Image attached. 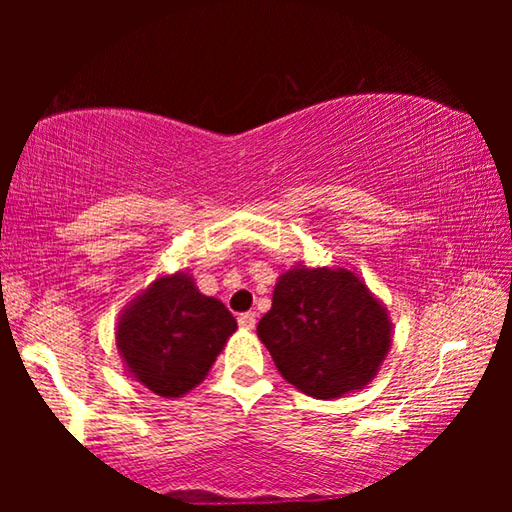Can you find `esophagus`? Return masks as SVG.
Returning a JSON list of instances; mask_svg holds the SVG:
<instances>
[{"instance_id":"obj_1","label":"esophagus","mask_w":512,"mask_h":512,"mask_svg":"<svg viewBox=\"0 0 512 512\" xmlns=\"http://www.w3.org/2000/svg\"><path fill=\"white\" fill-rule=\"evenodd\" d=\"M237 323H239L241 329H253L255 323H257L255 311H246V314H241V316L237 318Z\"/></svg>"}]
</instances>
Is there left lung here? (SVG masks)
Wrapping results in <instances>:
<instances>
[{
  "label": "left lung",
  "instance_id": "8db88e82",
  "mask_svg": "<svg viewBox=\"0 0 512 512\" xmlns=\"http://www.w3.org/2000/svg\"><path fill=\"white\" fill-rule=\"evenodd\" d=\"M257 336L289 384L316 400H334L377 377L393 323L350 268L298 264L277 277Z\"/></svg>",
  "mask_w": 512,
  "mask_h": 512
}]
</instances>
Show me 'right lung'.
Masks as SVG:
<instances>
[{"label": "right lung", "mask_w": 512, "mask_h": 512, "mask_svg": "<svg viewBox=\"0 0 512 512\" xmlns=\"http://www.w3.org/2000/svg\"><path fill=\"white\" fill-rule=\"evenodd\" d=\"M237 329L221 300L187 271L160 275L119 314L115 339L126 375L160 397H183L207 377Z\"/></svg>", "instance_id": "1"}]
</instances>
